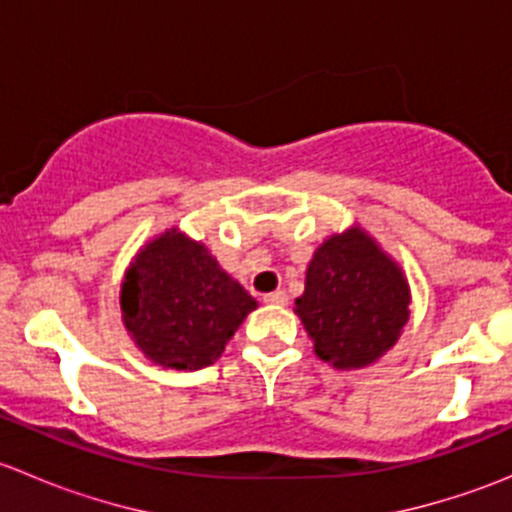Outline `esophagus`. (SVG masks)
I'll use <instances>...</instances> for the list:
<instances>
[{
	"label": "esophagus",
	"mask_w": 512,
	"mask_h": 512,
	"mask_svg": "<svg viewBox=\"0 0 512 512\" xmlns=\"http://www.w3.org/2000/svg\"><path fill=\"white\" fill-rule=\"evenodd\" d=\"M265 299L267 304H277V307H285L287 304V292L285 289H275V292H270V294H265Z\"/></svg>",
	"instance_id": "obj_1"
}]
</instances>
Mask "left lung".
I'll return each mask as SVG.
<instances>
[{
  "mask_svg": "<svg viewBox=\"0 0 512 512\" xmlns=\"http://www.w3.org/2000/svg\"><path fill=\"white\" fill-rule=\"evenodd\" d=\"M411 287L399 262L352 225L314 250L294 314L314 342V354L334 369L376 364L411 317Z\"/></svg>",
  "mask_w": 512,
  "mask_h": 512,
  "instance_id": "8db88e82",
  "label": "left lung"
}]
</instances>
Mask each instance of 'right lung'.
Wrapping results in <instances>:
<instances>
[{"label":"right lung","instance_id":"1","mask_svg":"<svg viewBox=\"0 0 512 512\" xmlns=\"http://www.w3.org/2000/svg\"><path fill=\"white\" fill-rule=\"evenodd\" d=\"M257 299L208 247L178 227L148 240L121 282V319L148 361L198 371L215 364Z\"/></svg>","mask_w":512,"mask_h":512}]
</instances>
